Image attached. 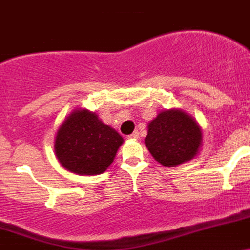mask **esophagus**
<instances>
[{
    "mask_svg": "<svg viewBox=\"0 0 250 250\" xmlns=\"http://www.w3.org/2000/svg\"><path fill=\"white\" fill-rule=\"evenodd\" d=\"M138 135H140V133H138V131H135L133 133L128 135V138H130V140H136V138H138Z\"/></svg>",
    "mask_w": 250,
    "mask_h": 250,
    "instance_id": "34e87169",
    "label": "esophagus"
}]
</instances>
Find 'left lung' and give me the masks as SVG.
Wrapping results in <instances>:
<instances>
[{"instance_id": "8db88e82", "label": "left lung", "mask_w": 250, "mask_h": 250, "mask_svg": "<svg viewBox=\"0 0 250 250\" xmlns=\"http://www.w3.org/2000/svg\"><path fill=\"white\" fill-rule=\"evenodd\" d=\"M145 143L160 164L176 167L198 153L202 131L194 119L182 110H164L148 125Z\"/></svg>"}]
</instances>
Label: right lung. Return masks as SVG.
<instances>
[{
    "mask_svg": "<svg viewBox=\"0 0 250 250\" xmlns=\"http://www.w3.org/2000/svg\"><path fill=\"white\" fill-rule=\"evenodd\" d=\"M123 137L95 113L75 110L59 127L54 149L59 163L78 175H100L114 160Z\"/></svg>",
    "mask_w": 250,
    "mask_h": 250,
    "instance_id": "right-lung-1",
    "label": "right lung"
}]
</instances>
